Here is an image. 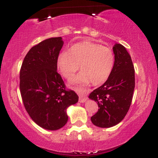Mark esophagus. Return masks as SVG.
Here are the masks:
<instances>
[{"label": "esophagus", "instance_id": "1", "mask_svg": "<svg viewBox=\"0 0 158 158\" xmlns=\"http://www.w3.org/2000/svg\"><path fill=\"white\" fill-rule=\"evenodd\" d=\"M87 100V97L85 96H79V102L84 103Z\"/></svg>", "mask_w": 158, "mask_h": 158}]
</instances>
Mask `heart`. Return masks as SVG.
Wrapping results in <instances>:
<instances>
[{
  "mask_svg": "<svg viewBox=\"0 0 158 158\" xmlns=\"http://www.w3.org/2000/svg\"><path fill=\"white\" fill-rule=\"evenodd\" d=\"M114 62V54L109 47L93 42H83L73 45L69 52L60 53L57 65L67 80L73 78L81 65L82 72L73 83L80 85H87L90 83L99 85L109 77Z\"/></svg>",
  "mask_w": 158,
  "mask_h": 158,
  "instance_id": "1",
  "label": "heart"
}]
</instances>
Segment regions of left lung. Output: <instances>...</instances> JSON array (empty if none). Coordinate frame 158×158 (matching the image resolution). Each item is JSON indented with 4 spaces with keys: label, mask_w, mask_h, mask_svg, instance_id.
Here are the masks:
<instances>
[{
    "label": "left lung",
    "mask_w": 158,
    "mask_h": 158,
    "mask_svg": "<svg viewBox=\"0 0 158 158\" xmlns=\"http://www.w3.org/2000/svg\"><path fill=\"white\" fill-rule=\"evenodd\" d=\"M113 51L114 64L107 81L88 96L99 108L90 119L101 128L122 122L131 106L135 86V69L128 52L120 44H115Z\"/></svg>",
    "instance_id": "8db88e82"
}]
</instances>
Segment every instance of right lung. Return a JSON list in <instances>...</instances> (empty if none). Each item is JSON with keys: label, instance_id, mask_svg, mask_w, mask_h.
<instances>
[{"label": "right lung", "instance_id": "1", "mask_svg": "<svg viewBox=\"0 0 158 158\" xmlns=\"http://www.w3.org/2000/svg\"><path fill=\"white\" fill-rule=\"evenodd\" d=\"M62 37L45 40L31 47L20 70V92L31 119L47 130H57L68 122L66 110L78 101L75 91L66 90L57 72L63 46Z\"/></svg>", "mask_w": 158, "mask_h": 158}]
</instances>
